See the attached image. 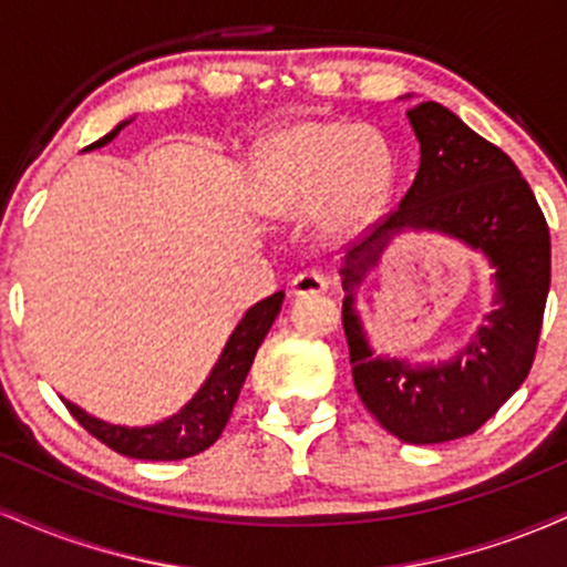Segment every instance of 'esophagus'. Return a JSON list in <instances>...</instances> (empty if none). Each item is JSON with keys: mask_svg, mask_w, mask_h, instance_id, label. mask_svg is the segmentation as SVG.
Here are the masks:
<instances>
[{"mask_svg": "<svg viewBox=\"0 0 567 567\" xmlns=\"http://www.w3.org/2000/svg\"><path fill=\"white\" fill-rule=\"evenodd\" d=\"M330 288V279L322 275V271H303L290 282V290L296 296H317V292H324Z\"/></svg>", "mask_w": 567, "mask_h": 567, "instance_id": "esophagus-1", "label": "esophagus"}]
</instances>
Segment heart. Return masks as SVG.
Returning <instances> with one entry per match:
<instances>
[{"label":"heart","instance_id":"obj_1","mask_svg":"<svg viewBox=\"0 0 567 567\" xmlns=\"http://www.w3.org/2000/svg\"><path fill=\"white\" fill-rule=\"evenodd\" d=\"M392 178V148L379 130L306 122L266 146L258 205L269 216H306L320 207L330 231H349L379 210Z\"/></svg>","mask_w":567,"mask_h":567}]
</instances>
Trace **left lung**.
Returning <instances> with one entry per match:
<instances>
[{
    "label": "left lung",
    "instance_id": "1",
    "mask_svg": "<svg viewBox=\"0 0 567 567\" xmlns=\"http://www.w3.org/2000/svg\"><path fill=\"white\" fill-rule=\"evenodd\" d=\"M421 165L400 207L349 250L341 269L351 379L375 421L410 445L477 432L528 379L551 279L549 226L517 165L451 109L426 101L408 112ZM440 230L494 266V309L464 350L437 367L375 358L353 309V290L394 233Z\"/></svg>",
    "mask_w": 567,
    "mask_h": 567
}]
</instances>
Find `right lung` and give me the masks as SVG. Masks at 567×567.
Here are the masks:
<instances>
[{
  "instance_id": "right-lung-1",
  "label": "right lung",
  "mask_w": 567,
  "mask_h": 567,
  "mask_svg": "<svg viewBox=\"0 0 567 567\" xmlns=\"http://www.w3.org/2000/svg\"><path fill=\"white\" fill-rule=\"evenodd\" d=\"M127 122L130 120L120 122L112 133L103 135L101 141L90 143L84 152H93V148L112 143ZM282 298L285 292L279 290L275 296L264 298V301H258L256 306H250V309L245 311V317L239 320L237 328H234V333L229 336V341H226V347L220 351L218 362L213 365L207 381L199 386V392L194 394L178 413L159 421V424L120 426L84 413L80 405H74V402L69 400H63V405L69 408V413L74 415L95 440H101L103 445H109L116 453L127 455V458L178 461L207 451V447L220 437L224 426L229 424V415L234 410V402H237L239 396V389H243V383L247 379V370H250L258 347H261L266 333H269V328L277 320Z\"/></svg>"
}]
</instances>
